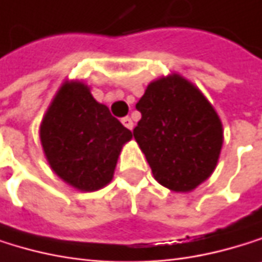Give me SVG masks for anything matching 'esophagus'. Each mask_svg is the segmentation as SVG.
Here are the masks:
<instances>
[{
  "mask_svg": "<svg viewBox=\"0 0 262 262\" xmlns=\"http://www.w3.org/2000/svg\"><path fill=\"white\" fill-rule=\"evenodd\" d=\"M121 121H122V124H124V127H127L128 130H132V128H134V121H132V119H130L128 116H125V118H122Z\"/></svg>",
  "mask_w": 262,
  "mask_h": 262,
  "instance_id": "34e87169",
  "label": "esophagus"
}]
</instances>
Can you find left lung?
I'll use <instances>...</instances> for the list:
<instances>
[{
    "label": "left lung",
    "instance_id": "left-lung-1",
    "mask_svg": "<svg viewBox=\"0 0 262 262\" xmlns=\"http://www.w3.org/2000/svg\"><path fill=\"white\" fill-rule=\"evenodd\" d=\"M134 137L154 179L176 192H189L216 169L224 128L203 93L172 73L150 82L137 104Z\"/></svg>",
    "mask_w": 262,
    "mask_h": 262
}]
</instances>
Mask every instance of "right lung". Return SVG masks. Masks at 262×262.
Wrapping results in <instances>:
<instances>
[{"label":"right lung","mask_w":262,"mask_h":262,"mask_svg":"<svg viewBox=\"0 0 262 262\" xmlns=\"http://www.w3.org/2000/svg\"><path fill=\"white\" fill-rule=\"evenodd\" d=\"M130 140L132 132L93 98L82 80L63 82L40 124V141L51 169L83 192L112 182L122 146Z\"/></svg>","instance_id":"right-lung-1"}]
</instances>
